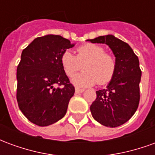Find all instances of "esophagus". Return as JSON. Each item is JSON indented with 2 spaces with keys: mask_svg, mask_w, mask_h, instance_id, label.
Listing matches in <instances>:
<instances>
[{
  "mask_svg": "<svg viewBox=\"0 0 155 155\" xmlns=\"http://www.w3.org/2000/svg\"><path fill=\"white\" fill-rule=\"evenodd\" d=\"M84 90L83 89H80V88H75V93L76 94H79V93H82V92H84Z\"/></svg>",
  "mask_w": 155,
  "mask_h": 155,
  "instance_id": "esophagus-1",
  "label": "esophagus"
}]
</instances>
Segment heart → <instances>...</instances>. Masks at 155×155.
<instances>
[{
    "label": "heart",
    "instance_id": "1",
    "mask_svg": "<svg viewBox=\"0 0 155 155\" xmlns=\"http://www.w3.org/2000/svg\"><path fill=\"white\" fill-rule=\"evenodd\" d=\"M77 54L65 51L61 56V66L69 77L81 69L83 70L72 78V83L76 86L89 87L96 83L100 85L107 84L114 78L116 71V61L111 54L104 52V48L100 45L88 43L77 48Z\"/></svg>",
    "mask_w": 155,
    "mask_h": 155
}]
</instances>
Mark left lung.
<instances>
[{"instance_id":"1","label":"left lung","mask_w":155,"mask_h":155,"mask_svg":"<svg viewBox=\"0 0 155 155\" xmlns=\"http://www.w3.org/2000/svg\"><path fill=\"white\" fill-rule=\"evenodd\" d=\"M87 41L109 45L116 61L114 78L106 89L96 91L97 97L91 105L92 116L104 126H120L133 116L140 103L141 70L138 56L129 45L112 35Z\"/></svg>"}]
</instances>
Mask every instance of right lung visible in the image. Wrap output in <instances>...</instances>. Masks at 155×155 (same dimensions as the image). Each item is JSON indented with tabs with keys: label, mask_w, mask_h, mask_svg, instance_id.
Instances as JSON below:
<instances>
[{
	"label": "right lung",
	"mask_w": 155,
	"mask_h": 155,
	"mask_svg": "<svg viewBox=\"0 0 155 155\" xmlns=\"http://www.w3.org/2000/svg\"><path fill=\"white\" fill-rule=\"evenodd\" d=\"M61 35L37 37L23 50L16 70V99L20 110L31 123L48 126L64 116L74 87L61 64V56L72 48ZM58 84L61 87L55 88Z\"/></svg>",
	"instance_id": "obj_1"
}]
</instances>
